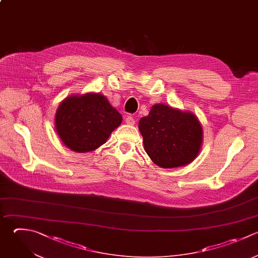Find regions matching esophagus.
Returning <instances> with one entry per match:
<instances>
[{
	"label": "esophagus",
	"mask_w": 258,
	"mask_h": 258,
	"mask_svg": "<svg viewBox=\"0 0 258 258\" xmlns=\"http://www.w3.org/2000/svg\"><path fill=\"white\" fill-rule=\"evenodd\" d=\"M125 121H126V123H127L128 125H134V124H135V120H134V118H133L132 116H127L126 119H125Z\"/></svg>",
	"instance_id": "34e87169"
}]
</instances>
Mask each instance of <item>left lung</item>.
Listing matches in <instances>:
<instances>
[{
	"instance_id": "1",
	"label": "left lung",
	"mask_w": 258,
	"mask_h": 258,
	"mask_svg": "<svg viewBox=\"0 0 258 258\" xmlns=\"http://www.w3.org/2000/svg\"><path fill=\"white\" fill-rule=\"evenodd\" d=\"M139 131L144 150L162 168L190 163L202 147L203 128L197 116L163 104H155L140 119Z\"/></svg>"
}]
</instances>
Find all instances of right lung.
Wrapping results in <instances>:
<instances>
[{
	"instance_id": "obj_1",
	"label": "right lung",
	"mask_w": 258,
	"mask_h": 258,
	"mask_svg": "<svg viewBox=\"0 0 258 258\" xmlns=\"http://www.w3.org/2000/svg\"><path fill=\"white\" fill-rule=\"evenodd\" d=\"M121 114L96 93L66 98L55 114V129L66 146L76 152L94 151L120 126Z\"/></svg>"
}]
</instances>
